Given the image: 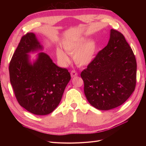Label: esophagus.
Segmentation results:
<instances>
[{"label":"esophagus","instance_id":"1","mask_svg":"<svg viewBox=\"0 0 146 146\" xmlns=\"http://www.w3.org/2000/svg\"><path fill=\"white\" fill-rule=\"evenodd\" d=\"M70 75H71L72 77H75L78 76V72L75 70H72L71 72H70Z\"/></svg>","mask_w":146,"mask_h":146}]
</instances>
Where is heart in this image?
I'll return each mask as SVG.
<instances>
[{
  "mask_svg": "<svg viewBox=\"0 0 146 146\" xmlns=\"http://www.w3.org/2000/svg\"><path fill=\"white\" fill-rule=\"evenodd\" d=\"M64 50L70 55H74V60L78 65L84 66L93 61L97 51V44L94 41L86 42V39L79 38L74 40L64 41L63 43ZM58 58L64 63L69 61V57L60 48L56 49Z\"/></svg>",
  "mask_w": 146,
  "mask_h": 146,
  "instance_id": "b5f03b06",
  "label": "heart"
}]
</instances>
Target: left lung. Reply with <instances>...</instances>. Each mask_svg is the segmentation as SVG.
<instances>
[{
  "label": "left lung",
  "instance_id": "8db88e82",
  "mask_svg": "<svg viewBox=\"0 0 146 146\" xmlns=\"http://www.w3.org/2000/svg\"><path fill=\"white\" fill-rule=\"evenodd\" d=\"M107 46L81 72L84 92L96 108L108 110L121 105L135 90L136 61L123 34L111 29Z\"/></svg>",
  "mask_w": 146,
  "mask_h": 146
}]
</instances>
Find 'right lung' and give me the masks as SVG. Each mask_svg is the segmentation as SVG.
Masks as SVG:
<instances>
[{
	"instance_id": "right-lung-1",
	"label": "right lung",
	"mask_w": 146,
	"mask_h": 146,
	"mask_svg": "<svg viewBox=\"0 0 146 146\" xmlns=\"http://www.w3.org/2000/svg\"><path fill=\"white\" fill-rule=\"evenodd\" d=\"M42 47L33 33L21 38L9 65L10 80L19 105L36 115H46L57 107L70 80L68 70L52 62L41 52L33 64L28 53Z\"/></svg>"
}]
</instances>
